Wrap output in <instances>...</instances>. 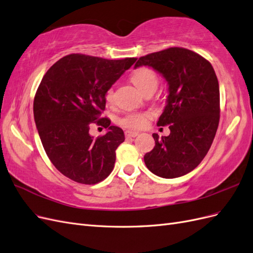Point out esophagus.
I'll list each match as a JSON object with an SVG mask.
<instances>
[{
    "instance_id": "obj_1",
    "label": "esophagus",
    "mask_w": 253,
    "mask_h": 253,
    "mask_svg": "<svg viewBox=\"0 0 253 253\" xmlns=\"http://www.w3.org/2000/svg\"><path fill=\"white\" fill-rule=\"evenodd\" d=\"M139 134L137 132H132V131H126V137H127V138H132V137H136L138 136Z\"/></svg>"
}]
</instances>
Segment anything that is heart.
I'll list each match as a JSON object with an SVG mask.
<instances>
[{
  "mask_svg": "<svg viewBox=\"0 0 253 253\" xmlns=\"http://www.w3.org/2000/svg\"><path fill=\"white\" fill-rule=\"evenodd\" d=\"M131 80L141 93H144L148 89H155L157 85V76L155 72L150 67H139L133 72ZM105 99L108 102L114 100V89L109 88L105 94ZM150 119V114L144 112H131L126 113L124 116L118 118V125L122 127L128 129H139L147 126Z\"/></svg>",
  "mask_w": 253,
  "mask_h": 253,
  "instance_id": "obj_1",
  "label": "heart"
}]
</instances>
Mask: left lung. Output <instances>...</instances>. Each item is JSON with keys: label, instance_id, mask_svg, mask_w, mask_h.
I'll return each mask as SVG.
<instances>
[{"label": "left lung", "instance_id": "1", "mask_svg": "<svg viewBox=\"0 0 253 253\" xmlns=\"http://www.w3.org/2000/svg\"><path fill=\"white\" fill-rule=\"evenodd\" d=\"M150 66L169 85L167 105L157 126L170 135L153 134L155 147L144 155L148 169L163 178L194 170L208 153L219 122V86L211 63L198 53L170 47L140 57L135 64Z\"/></svg>", "mask_w": 253, "mask_h": 253}]
</instances>
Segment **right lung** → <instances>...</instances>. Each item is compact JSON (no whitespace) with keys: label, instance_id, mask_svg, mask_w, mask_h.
<instances>
[{"label":"right lung","instance_id":"right-lung-1","mask_svg":"<svg viewBox=\"0 0 253 253\" xmlns=\"http://www.w3.org/2000/svg\"><path fill=\"white\" fill-rule=\"evenodd\" d=\"M136 60L71 53L44 75L34 100L35 122L49 160L66 177L95 185L113 171L115 151L125 141V134L100 116L106 91ZM91 123L108 132L94 139L89 135Z\"/></svg>","mask_w":253,"mask_h":253}]
</instances>
